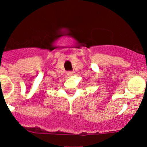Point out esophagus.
<instances>
[{"instance_id":"34e87169","label":"esophagus","mask_w":147,"mask_h":147,"mask_svg":"<svg viewBox=\"0 0 147 147\" xmlns=\"http://www.w3.org/2000/svg\"><path fill=\"white\" fill-rule=\"evenodd\" d=\"M67 75L68 76H72L73 75H74V73L73 72H71V71H69V72L67 73Z\"/></svg>"}]
</instances>
